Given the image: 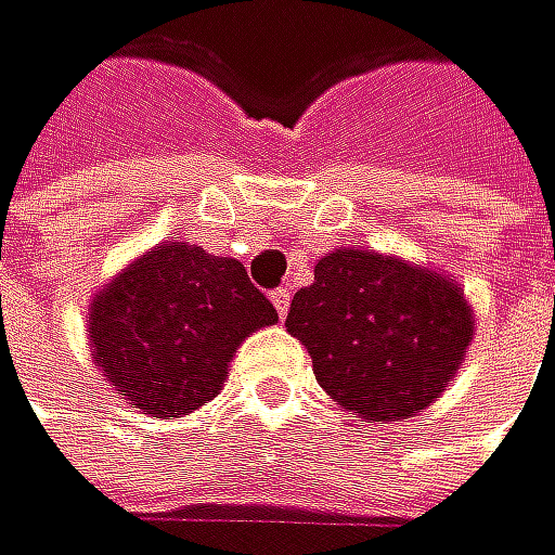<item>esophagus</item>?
<instances>
[{"label":"esophagus","instance_id":"esophagus-1","mask_svg":"<svg viewBox=\"0 0 555 555\" xmlns=\"http://www.w3.org/2000/svg\"><path fill=\"white\" fill-rule=\"evenodd\" d=\"M272 306H275V312H280V319H286V312H289V302H293V296H289V289H275L272 296Z\"/></svg>","mask_w":555,"mask_h":555}]
</instances>
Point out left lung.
Masks as SVG:
<instances>
[{
    "label": "left lung",
    "mask_w": 555,
    "mask_h": 555,
    "mask_svg": "<svg viewBox=\"0 0 555 555\" xmlns=\"http://www.w3.org/2000/svg\"><path fill=\"white\" fill-rule=\"evenodd\" d=\"M286 332L312 354L325 393L374 423L410 420L455 377L475 315L455 280L400 256L345 246L315 262Z\"/></svg>",
    "instance_id": "left-lung-1"
}]
</instances>
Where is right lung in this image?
Instances as JSON below:
<instances>
[{
  "label": "right lung",
  "mask_w": 555,
  "mask_h": 555,
  "mask_svg": "<svg viewBox=\"0 0 555 555\" xmlns=\"http://www.w3.org/2000/svg\"><path fill=\"white\" fill-rule=\"evenodd\" d=\"M275 322L243 262L168 240L90 302V348L122 400L165 420L214 400L243 338Z\"/></svg>",
  "instance_id": "obj_1"
}]
</instances>
